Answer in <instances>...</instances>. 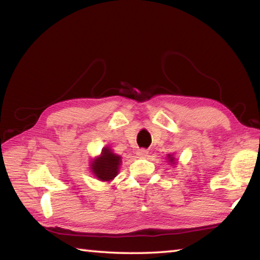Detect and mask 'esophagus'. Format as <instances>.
Masks as SVG:
<instances>
[{
    "mask_svg": "<svg viewBox=\"0 0 260 260\" xmlns=\"http://www.w3.org/2000/svg\"><path fill=\"white\" fill-rule=\"evenodd\" d=\"M148 150H145V149H140V150H138L136 151V155H138L139 158H145V157H148Z\"/></svg>",
    "mask_w": 260,
    "mask_h": 260,
    "instance_id": "1",
    "label": "esophagus"
}]
</instances>
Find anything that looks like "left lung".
<instances>
[{
    "mask_svg": "<svg viewBox=\"0 0 260 260\" xmlns=\"http://www.w3.org/2000/svg\"><path fill=\"white\" fill-rule=\"evenodd\" d=\"M173 155H174V154H168V155H167V159H168V162L171 164V165H173V166H174V165H176L177 160H176L175 157H173Z\"/></svg>",
    "mask_w": 260,
    "mask_h": 260,
    "instance_id": "1",
    "label": "left lung"
}]
</instances>
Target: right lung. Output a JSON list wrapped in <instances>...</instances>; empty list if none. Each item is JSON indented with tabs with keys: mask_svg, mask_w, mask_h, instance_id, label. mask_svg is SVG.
I'll return each instance as SVG.
<instances>
[{
	"mask_svg": "<svg viewBox=\"0 0 260 260\" xmlns=\"http://www.w3.org/2000/svg\"><path fill=\"white\" fill-rule=\"evenodd\" d=\"M121 165V157L114 153L109 146H105L98 157L93 158L89 169L94 176L101 182H111L118 173Z\"/></svg>",
	"mask_w": 260,
	"mask_h": 260,
	"instance_id": "obj_1",
	"label": "right lung"
}]
</instances>
